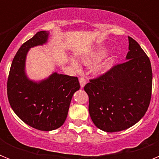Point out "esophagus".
Returning <instances> with one entry per match:
<instances>
[{"instance_id":"1","label":"esophagus","mask_w":159,"mask_h":159,"mask_svg":"<svg viewBox=\"0 0 159 159\" xmlns=\"http://www.w3.org/2000/svg\"><path fill=\"white\" fill-rule=\"evenodd\" d=\"M79 81H80V84L81 88H84V85L86 84V80H85L84 77H80V79H79Z\"/></svg>"}]
</instances>
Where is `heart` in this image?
Segmentation results:
<instances>
[{"instance_id": "b5f03b06", "label": "heart", "mask_w": 159, "mask_h": 159, "mask_svg": "<svg viewBox=\"0 0 159 159\" xmlns=\"http://www.w3.org/2000/svg\"><path fill=\"white\" fill-rule=\"evenodd\" d=\"M99 57H100V54H99V53L92 55V56H90V57H84V58L83 59V62L85 64H87V65H90V64H92V63L95 62V61L99 60ZM72 64L75 68H78V65H77L76 63L73 62Z\"/></svg>"}]
</instances>
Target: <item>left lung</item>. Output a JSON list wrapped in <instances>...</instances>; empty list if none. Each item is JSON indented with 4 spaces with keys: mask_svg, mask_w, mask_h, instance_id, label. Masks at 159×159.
Masks as SVG:
<instances>
[{
    "mask_svg": "<svg viewBox=\"0 0 159 159\" xmlns=\"http://www.w3.org/2000/svg\"><path fill=\"white\" fill-rule=\"evenodd\" d=\"M128 39L127 61L91 79L84 86L91 119L106 132L132 127L144 116L151 102V61L138 42L130 36Z\"/></svg>",
    "mask_w": 159,
    "mask_h": 159,
    "instance_id": "left-lung-1",
    "label": "left lung"
}]
</instances>
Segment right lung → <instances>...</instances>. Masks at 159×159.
<instances>
[{"label":"right lung","instance_id":"obj_1","mask_svg":"<svg viewBox=\"0 0 159 159\" xmlns=\"http://www.w3.org/2000/svg\"><path fill=\"white\" fill-rule=\"evenodd\" d=\"M48 33L38 32L24 43L14 57L7 81L8 102L16 116L30 127L49 131L65 122L73 94L80 89L76 76L53 73L40 83L32 82L25 72L30 48L46 43Z\"/></svg>","mask_w":159,"mask_h":159}]
</instances>
